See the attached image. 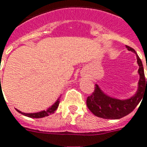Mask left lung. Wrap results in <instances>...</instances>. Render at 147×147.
<instances>
[{
    "instance_id": "8db88e82",
    "label": "left lung",
    "mask_w": 147,
    "mask_h": 147,
    "mask_svg": "<svg viewBox=\"0 0 147 147\" xmlns=\"http://www.w3.org/2000/svg\"><path fill=\"white\" fill-rule=\"evenodd\" d=\"M129 51L134 52V49L126 45ZM137 63L139 65V87L135 96L126 100H120L109 97L103 93L96 85L94 92L86 98V105L93 115L105 119H119L132 112L141 101L145 93L147 94V78L144 75V70L141 60L137 55ZM147 68V67H146Z\"/></svg>"
}]
</instances>
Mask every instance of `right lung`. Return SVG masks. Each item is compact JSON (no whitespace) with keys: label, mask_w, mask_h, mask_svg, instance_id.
Instances as JSON below:
<instances>
[{"label":"right lung","mask_w":147,"mask_h":147,"mask_svg":"<svg viewBox=\"0 0 147 147\" xmlns=\"http://www.w3.org/2000/svg\"><path fill=\"white\" fill-rule=\"evenodd\" d=\"M59 102H60V100H59V98H58L57 102H55L52 106L50 107L49 109H47L46 111H40V112H37V113H29V114L23 113V112H21L20 111L17 110V109H16V111H18L19 113H21L22 115H23L29 117V118H44V117H45V116H49V115L53 114L55 111V110L57 109L58 105H59Z\"/></svg>","instance_id":"obj_1"}]
</instances>
